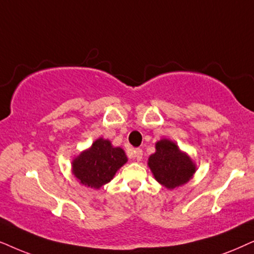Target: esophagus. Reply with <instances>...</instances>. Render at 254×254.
<instances>
[{"mask_svg":"<svg viewBox=\"0 0 254 254\" xmlns=\"http://www.w3.org/2000/svg\"><path fill=\"white\" fill-rule=\"evenodd\" d=\"M133 158L136 159V160L140 161L141 158H143V150H141V148H136V150L133 151Z\"/></svg>","mask_w":254,"mask_h":254,"instance_id":"1","label":"esophagus"}]
</instances>
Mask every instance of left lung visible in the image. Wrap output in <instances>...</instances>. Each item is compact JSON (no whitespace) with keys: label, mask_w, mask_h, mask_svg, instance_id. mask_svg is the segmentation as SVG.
I'll return each instance as SVG.
<instances>
[{"label":"left lung","mask_w":254,"mask_h":254,"mask_svg":"<svg viewBox=\"0 0 254 254\" xmlns=\"http://www.w3.org/2000/svg\"><path fill=\"white\" fill-rule=\"evenodd\" d=\"M147 165L155 180L168 189L187 184L196 171L191 159L168 139L157 141L155 153L150 155Z\"/></svg>","instance_id":"left-lung-1"}]
</instances>
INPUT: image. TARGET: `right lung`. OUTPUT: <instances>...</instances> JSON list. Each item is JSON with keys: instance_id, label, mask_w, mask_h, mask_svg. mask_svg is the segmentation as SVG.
<instances>
[{"instance_id": "obj_1", "label": "right lung", "mask_w": 254, "mask_h": 254, "mask_svg": "<svg viewBox=\"0 0 254 254\" xmlns=\"http://www.w3.org/2000/svg\"><path fill=\"white\" fill-rule=\"evenodd\" d=\"M127 161L123 148L114 147L110 140L99 138L88 150L81 152L74 159L72 171L80 184L99 189L111 181Z\"/></svg>"}]
</instances>
